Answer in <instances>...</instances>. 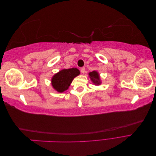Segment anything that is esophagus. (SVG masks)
<instances>
[{"label": "esophagus", "instance_id": "esophagus-1", "mask_svg": "<svg viewBox=\"0 0 156 156\" xmlns=\"http://www.w3.org/2000/svg\"><path fill=\"white\" fill-rule=\"evenodd\" d=\"M81 72H82L83 73H84V72H85V68H84V67H82V68H81Z\"/></svg>", "mask_w": 156, "mask_h": 156}]
</instances>
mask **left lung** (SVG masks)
Returning <instances> with one entry per match:
<instances>
[{
    "label": "left lung",
    "mask_w": 156,
    "mask_h": 156,
    "mask_svg": "<svg viewBox=\"0 0 156 156\" xmlns=\"http://www.w3.org/2000/svg\"><path fill=\"white\" fill-rule=\"evenodd\" d=\"M89 75H90V77L92 82L94 84H100V83H101L100 78V76H99V74L97 72H96V71H94V72H92L89 73Z\"/></svg>",
    "instance_id": "8db88e82"
}]
</instances>
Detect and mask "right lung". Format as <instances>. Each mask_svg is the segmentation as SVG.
Here are the masks:
<instances>
[{"label": "right lung", "mask_w": 156, "mask_h": 156, "mask_svg": "<svg viewBox=\"0 0 156 156\" xmlns=\"http://www.w3.org/2000/svg\"><path fill=\"white\" fill-rule=\"evenodd\" d=\"M79 73V70L74 68L61 70L52 78V86L58 92H63L68 88L73 79Z\"/></svg>", "instance_id": "obj_1"}]
</instances>
